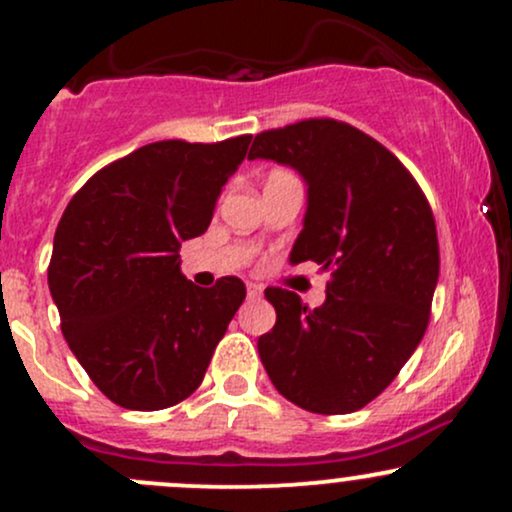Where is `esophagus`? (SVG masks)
I'll return each mask as SVG.
<instances>
[{
	"label": "esophagus",
	"instance_id": "1",
	"mask_svg": "<svg viewBox=\"0 0 512 512\" xmlns=\"http://www.w3.org/2000/svg\"><path fill=\"white\" fill-rule=\"evenodd\" d=\"M245 289H248V298H260L262 296V286L260 284H252V281H248V286H245Z\"/></svg>",
	"mask_w": 512,
	"mask_h": 512
}]
</instances>
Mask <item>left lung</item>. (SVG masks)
<instances>
[{"instance_id":"obj_1","label":"left lung","mask_w":512,"mask_h":512,"mask_svg":"<svg viewBox=\"0 0 512 512\" xmlns=\"http://www.w3.org/2000/svg\"><path fill=\"white\" fill-rule=\"evenodd\" d=\"M250 161H274L308 187L291 264L330 272L327 298L267 289L276 325L257 339L276 390L313 414H351L395 380L424 337L438 284L436 221L409 170L337 120L257 134Z\"/></svg>"}]
</instances>
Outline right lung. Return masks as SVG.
<instances>
[{
	"instance_id": "obj_1",
	"label": "right lung",
	"mask_w": 512,
	"mask_h": 512,
	"mask_svg": "<svg viewBox=\"0 0 512 512\" xmlns=\"http://www.w3.org/2000/svg\"><path fill=\"white\" fill-rule=\"evenodd\" d=\"M252 137L146 144L98 170L64 209L48 284L76 361L110 402L173 407L202 383L245 286L199 289L180 245L209 228Z\"/></svg>"
}]
</instances>
